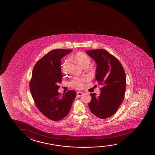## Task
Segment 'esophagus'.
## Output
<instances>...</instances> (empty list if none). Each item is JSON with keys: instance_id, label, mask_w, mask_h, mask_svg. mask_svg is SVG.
<instances>
[{"instance_id": "esophagus-1", "label": "esophagus", "mask_w": 155, "mask_h": 155, "mask_svg": "<svg viewBox=\"0 0 155 155\" xmlns=\"http://www.w3.org/2000/svg\"><path fill=\"white\" fill-rule=\"evenodd\" d=\"M83 93L82 92H78V93H77V96L78 97H81L82 95H83Z\"/></svg>"}]
</instances>
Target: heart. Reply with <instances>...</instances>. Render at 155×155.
Here are the masks:
<instances>
[{
  "mask_svg": "<svg viewBox=\"0 0 155 155\" xmlns=\"http://www.w3.org/2000/svg\"><path fill=\"white\" fill-rule=\"evenodd\" d=\"M76 60L79 63V65L81 66L82 67H88L90 64V58L88 57V56L83 54V53H79L77 54L76 55ZM64 68V66H63V68ZM84 79L79 77H75L74 79L72 80L70 82V85L73 88L75 89H80L82 88L84 84Z\"/></svg>",
  "mask_w": 155,
  "mask_h": 155,
  "instance_id": "obj_1",
  "label": "heart"
}]
</instances>
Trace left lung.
Segmentation results:
<instances>
[{
    "mask_svg": "<svg viewBox=\"0 0 155 155\" xmlns=\"http://www.w3.org/2000/svg\"><path fill=\"white\" fill-rule=\"evenodd\" d=\"M86 53L97 65L95 80L103 86L99 96L90 94L88 104L90 111L98 118L106 119L112 116L123 102L126 87L125 71L120 61L103 49L87 51Z\"/></svg>",
    "mask_w": 155,
    "mask_h": 155,
    "instance_id": "8db88e82",
    "label": "left lung"
}]
</instances>
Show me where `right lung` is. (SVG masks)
<instances>
[{
  "label": "right lung",
  "instance_id": "1",
  "mask_svg": "<svg viewBox=\"0 0 155 155\" xmlns=\"http://www.w3.org/2000/svg\"><path fill=\"white\" fill-rule=\"evenodd\" d=\"M72 50L55 49L37 61L32 69L30 90L35 105L40 112L51 120L59 121L69 112L76 97L74 90L65 94L58 91L62 75L61 59Z\"/></svg>",
  "mask_w": 155,
  "mask_h": 155
}]
</instances>
